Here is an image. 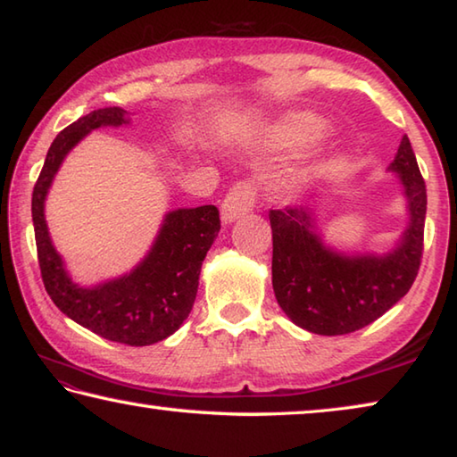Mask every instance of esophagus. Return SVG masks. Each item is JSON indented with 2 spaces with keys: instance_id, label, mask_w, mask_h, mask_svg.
I'll use <instances>...</instances> for the list:
<instances>
[{
  "instance_id": "esophagus-1",
  "label": "esophagus",
  "mask_w": 457,
  "mask_h": 457,
  "mask_svg": "<svg viewBox=\"0 0 457 457\" xmlns=\"http://www.w3.org/2000/svg\"><path fill=\"white\" fill-rule=\"evenodd\" d=\"M253 195H256V193H253V187L250 183L234 185L221 204V221L231 223L244 218L245 213H250L253 207Z\"/></svg>"
}]
</instances>
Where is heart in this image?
Returning <instances> with one entry per match:
<instances>
[{"mask_svg": "<svg viewBox=\"0 0 457 457\" xmlns=\"http://www.w3.org/2000/svg\"><path fill=\"white\" fill-rule=\"evenodd\" d=\"M327 133L324 122L308 112H298L286 117L280 125L272 129V133L268 137L266 149L272 153H286V151H296L304 149L306 145L314 141Z\"/></svg>", "mask_w": 457, "mask_h": 457, "instance_id": "1", "label": "heart"}]
</instances>
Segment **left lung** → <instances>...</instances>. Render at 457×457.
Returning <instances> with one entry per match:
<instances>
[{"mask_svg":"<svg viewBox=\"0 0 457 457\" xmlns=\"http://www.w3.org/2000/svg\"><path fill=\"white\" fill-rule=\"evenodd\" d=\"M389 171L403 189L409 221L385 253L328 245L312 207L270 212L274 294L296 327L324 337L349 335L375 322L411 288L423 252L428 193L407 135Z\"/></svg>","mask_w":457,"mask_h":457,"instance_id":"obj_1","label":"left lung"}]
</instances>
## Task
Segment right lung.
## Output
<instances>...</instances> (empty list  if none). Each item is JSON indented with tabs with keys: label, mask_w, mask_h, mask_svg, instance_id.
<instances>
[{
	"label": "right lung",
	"mask_w": 457,
	"mask_h": 457,
	"mask_svg": "<svg viewBox=\"0 0 457 457\" xmlns=\"http://www.w3.org/2000/svg\"><path fill=\"white\" fill-rule=\"evenodd\" d=\"M125 108L108 106L88 112L54 138L42 173L34 185L32 220L42 280L68 319L112 343L146 346L171 337L187 319L197 296L201 264L220 231L215 205L167 212L146 256L130 272L80 286L68 274L52 244L44 207L66 154L92 130L129 125Z\"/></svg>",
	"instance_id": "add662e5"
}]
</instances>
